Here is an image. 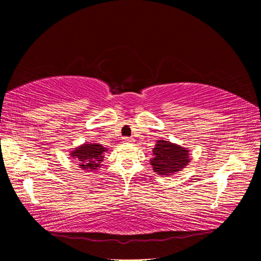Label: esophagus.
<instances>
[{
	"label": "esophagus",
	"instance_id": "1",
	"mask_svg": "<svg viewBox=\"0 0 261 261\" xmlns=\"http://www.w3.org/2000/svg\"><path fill=\"white\" fill-rule=\"evenodd\" d=\"M123 140H124V143H126V144L134 143V139L130 138V137H125V138H123Z\"/></svg>",
	"mask_w": 261,
	"mask_h": 261
}]
</instances>
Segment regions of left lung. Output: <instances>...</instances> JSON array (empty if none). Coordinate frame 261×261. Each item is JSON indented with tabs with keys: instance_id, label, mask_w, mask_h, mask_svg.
Segmentation results:
<instances>
[{
	"instance_id": "left-lung-1",
	"label": "left lung",
	"mask_w": 261,
	"mask_h": 261,
	"mask_svg": "<svg viewBox=\"0 0 261 261\" xmlns=\"http://www.w3.org/2000/svg\"><path fill=\"white\" fill-rule=\"evenodd\" d=\"M150 164L158 175L170 176L176 174L191 162L189 150L168 140L156 141L152 150Z\"/></svg>"
}]
</instances>
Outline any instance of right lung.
<instances>
[{
	"label": "right lung",
	"instance_id": "add662e5",
	"mask_svg": "<svg viewBox=\"0 0 261 261\" xmlns=\"http://www.w3.org/2000/svg\"><path fill=\"white\" fill-rule=\"evenodd\" d=\"M108 148L98 143H85L81 146L70 150V158L76 161L78 168L86 172H93L99 170L103 161L105 153L108 152Z\"/></svg>",
	"mask_w": 261,
	"mask_h": 261
}]
</instances>
